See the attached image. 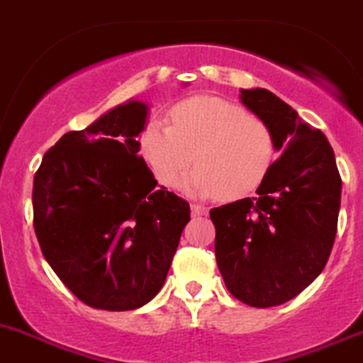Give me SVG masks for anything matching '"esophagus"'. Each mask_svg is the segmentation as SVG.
<instances>
[{
	"label": "esophagus",
	"mask_w": 363,
	"mask_h": 363,
	"mask_svg": "<svg viewBox=\"0 0 363 363\" xmlns=\"http://www.w3.org/2000/svg\"><path fill=\"white\" fill-rule=\"evenodd\" d=\"M191 213L195 216H206L209 213V209L206 206H202V203H191Z\"/></svg>",
	"instance_id": "1"
}]
</instances>
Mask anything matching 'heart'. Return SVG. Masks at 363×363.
Wrapping results in <instances>:
<instances>
[{"label":"heart","mask_w":363,"mask_h":363,"mask_svg":"<svg viewBox=\"0 0 363 363\" xmlns=\"http://www.w3.org/2000/svg\"><path fill=\"white\" fill-rule=\"evenodd\" d=\"M140 147L154 177L193 196L235 200L255 191L277 160L275 136L259 118L220 97H193L172 111V125L150 122Z\"/></svg>","instance_id":"b5f03b06"}]
</instances>
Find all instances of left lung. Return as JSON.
<instances>
[{
	"instance_id": "left-lung-1",
	"label": "left lung",
	"mask_w": 363,
	"mask_h": 363,
	"mask_svg": "<svg viewBox=\"0 0 363 363\" xmlns=\"http://www.w3.org/2000/svg\"><path fill=\"white\" fill-rule=\"evenodd\" d=\"M241 103L282 150L252 199L211 209L214 253L228 293L250 307H277L307 289L328 262L337 234L340 181L326 136L266 88Z\"/></svg>"
}]
</instances>
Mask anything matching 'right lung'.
I'll use <instances>...</instances> for the list:
<instances>
[{
  "mask_svg": "<svg viewBox=\"0 0 363 363\" xmlns=\"http://www.w3.org/2000/svg\"><path fill=\"white\" fill-rule=\"evenodd\" d=\"M149 106L128 101L63 135L33 179V227L58 279L83 303L135 311L163 287L189 203L140 156Z\"/></svg>",
  "mask_w": 363,
  "mask_h": 363,
  "instance_id": "1",
  "label": "right lung"
}]
</instances>
